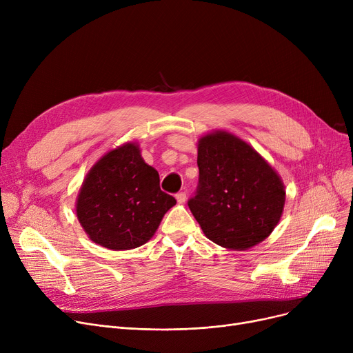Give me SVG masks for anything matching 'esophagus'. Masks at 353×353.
I'll return each instance as SVG.
<instances>
[{"label": "esophagus", "instance_id": "1", "mask_svg": "<svg viewBox=\"0 0 353 353\" xmlns=\"http://www.w3.org/2000/svg\"><path fill=\"white\" fill-rule=\"evenodd\" d=\"M186 199H188V194L184 193V192H180V193L176 194V200H177L179 203H184V201H186Z\"/></svg>", "mask_w": 353, "mask_h": 353}]
</instances>
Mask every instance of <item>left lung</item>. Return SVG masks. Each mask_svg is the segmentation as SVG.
<instances>
[{"label":"left lung","mask_w":353,"mask_h":353,"mask_svg":"<svg viewBox=\"0 0 353 353\" xmlns=\"http://www.w3.org/2000/svg\"><path fill=\"white\" fill-rule=\"evenodd\" d=\"M197 165L199 186L188 205L206 237L232 250L263 242L283 213L281 176L250 144L221 130L199 140Z\"/></svg>","instance_id":"8db88e82"}]
</instances>
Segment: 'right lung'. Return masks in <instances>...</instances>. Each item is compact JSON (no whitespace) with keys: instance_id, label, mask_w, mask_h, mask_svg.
Listing matches in <instances>:
<instances>
[{"instance_id":"right-lung-1","label":"right lung","mask_w":353,"mask_h":353,"mask_svg":"<svg viewBox=\"0 0 353 353\" xmlns=\"http://www.w3.org/2000/svg\"><path fill=\"white\" fill-rule=\"evenodd\" d=\"M176 199L161 192L156 169L139 144L125 143L105 153L87 173L76 212L92 242L110 250L136 249L153 237Z\"/></svg>"}]
</instances>
